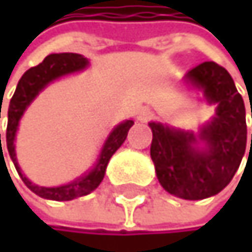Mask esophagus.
<instances>
[{
	"label": "esophagus",
	"mask_w": 252,
	"mask_h": 252,
	"mask_svg": "<svg viewBox=\"0 0 252 252\" xmlns=\"http://www.w3.org/2000/svg\"><path fill=\"white\" fill-rule=\"evenodd\" d=\"M154 118V112L150 107H143L139 112V121H151Z\"/></svg>",
	"instance_id": "obj_1"
}]
</instances>
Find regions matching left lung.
<instances>
[{"label": "left lung", "mask_w": 252, "mask_h": 252, "mask_svg": "<svg viewBox=\"0 0 252 252\" xmlns=\"http://www.w3.org/2000/svg\"><path fill=\"white\" fill-rule=\"evenodd\" d=\"M186 81L218 105L216 116L198 136L150 122L151 158L164 190L183 199H204L224 189L240 166L247 148L245 104L228 71L215 62L195 66ZM198 138L206 143L204 150L194 148Z\"/></svg>", "instance_id": "obj_1"}]
</instances>
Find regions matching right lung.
<instances>
[{
	"label": "right lung",
	"mask_w": 252,
	"mask_h": 252,
	"mask_svg": "<svg viewBox=\"0 0 252 252\" xmlns=\"http://www.w3.org/2000/svg\"><path fill=\"white\" fill-rule=\"evenodd\" d=\"M86 64H88V59L83 57L81 54H75V53H62V54L46 56L42 63L30 67V69L21 77V80L16 86V91L10 99V104H8L7 133H5L8 154H10V158L13 160L15 168H16L19 177L22 178V181L25 183V186L32 192H34L36 195H39L40 198L53 199V201H71L77 196L88 195L92 190H95L104 178L105 168H107V163H109L110 157L116 153V150L124 143V140L127 139V133L131 128V125L134 124L133 121H125V122L119 124L118 127L110 133L109 139L105 140L95 168L88 175L80 177L78 180L69 183V185H64L60 188H40V186L33 185V183L21 172V169L18 166V161H16V153H15V134L18 130L19 119L24 115L25 109L30 105V102L36 98V95L48 83H51L53 80H56L62 75L81 71L86 67Z\"/></svg>",
	"instance_id": "add662e5"
}]
</instances>
